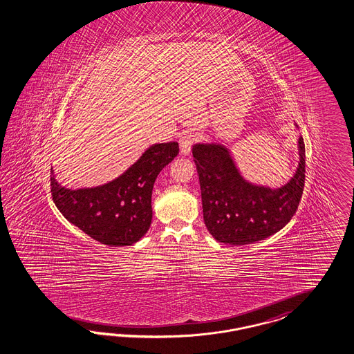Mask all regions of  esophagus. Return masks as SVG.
Returning <instances> with one entry per match:
<instances>
[{
    "instance_id": "esophagus-1",
    "label": "esophagus",
    "mask_w": 354,
    "mask_h": 354,
    "mask_svg": "<svg viewBox=\"0 0 354 354\" xmlns=\"http://www.w3.org/2000/svg\"><path fill=\"white\" fill-rule=\"evenodd\" d=\"M198 134L194 131H184L180 138H179V145H180V152L183 154H189L192 145L197 142Z\"/></svg>"
}]
</instances>
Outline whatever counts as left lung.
<instances>
[{
    "instance_id": "1",
    "label": "left lung",
    "mask_w": 354,
    "mask_h": 354,
    "mask_svg": "<svg viewBox=\"0 0 354 354\" xmlns=\"http://www.w3.org/2000/svg\"><path fill=\"white\" fill-rule=\"evenodd\" d=\"M300 161L294 176L277 189L242 178L220 144H196L193 157L201 185L203 220L221 243H254L282 230L295 215L306 180V145L297 140Z\"/></svg>"
}]
</instances>
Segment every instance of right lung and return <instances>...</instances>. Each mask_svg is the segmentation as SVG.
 Returning <instances> with one entry per match:
<instances>
[{"instance_id": "right-lung-1", "label": "right lung", "mask_w": 354, "mask_h": 354, "mask_svg": "<svg viewBox=\"0 0 354 354\" xmlns=\"http://www.w3.org/2000/svg\"><path fill=\"white\" fill-rule=\"evenodd\" d=\"M178 153L176 142L154 144L121 176L95 188L67 189L53 175V200L64 218L91 239L108 246H130L149 230L153 184Z\"/></svg>"}]
</instances>
